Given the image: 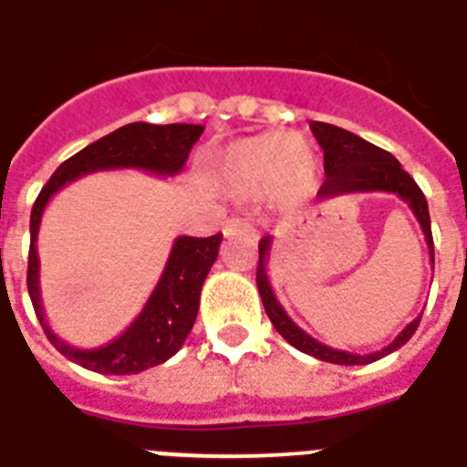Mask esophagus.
I'll return each instance as SVG.
<instances>
[{"label": "esophagus", "mask_w": 467, "mask_h": 467, "mask_svg": "<svg viewBox=\"0 0 467 467\" xmlns=\"http://www.w3.org/2000/svg\"><path fill=\"white\" fill-rule=\"evenodd\" d=\"M225 234L233 237V234H244V237H256V230H254L252 223H246L244 218H230L225 225Z\"/></svg>", "instance_id": "esophagus-1"}]
</instances>
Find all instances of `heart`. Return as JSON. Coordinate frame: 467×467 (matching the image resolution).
Returning <instances> with one entry per match:
<instances>
[{"mask_svg":"<svg viewBox=\"0 0 467 467\" xmlns=\"http://www.w3.org/2000/svg\"><path fill=\"white\" fill-rule=\"evenodd\" d=\"M215 172L230 199L268 196L275 203H293L312 187L317 155L305 136L261 134L223 148Z\"/></svg>","mask_w":467,"mask_h":467,"instance_id":"obj_1","label":"heart"}]
</instances>
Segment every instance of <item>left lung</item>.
<instances>
[{
    "label": "left lung",
    "mask_w": 467,
    "mask_h": 467,
    "mask_svg": "<svg viewBox=\"0 0 467 467\" xmlns=\"http://www.w3.org/2000/svg\"><path fill=\"white\" fill-rule=\"evenodd\" d=\"M312 134L314 139L319 141L321 150H324V172L326 182L321 184L319 196L321 199H333V196L343 194H355V192H389V194H396L398 199H403L408 203V208L412 211V215L418 218L420 227H422L424 240H427V249H430V261L434 264V240H431V223H430V208H427V199H424L422 189L415 184L410 174L400 168V162L393 158L391 153H386L374 143L359 139L352 131H345L340 127H333V124L326 122H312ZM273 237H264L259 242V266H256V285H259L261 302H264V309H266L268 319L275 326V331L287 340V343L297 348L299 352H306L317 359H324V362H331V365H369V362H377V359L391 355L393 350H398L400 345H405L412 338V333L418 331L420 319H412L410 324L405 326L403 331L398 333L393 343H389L386 348L377 352H369V355H358V352L348 350H336V348H328V345L319 343L317 338H312L309 333L302 331L297 324H295L287 312L280 306L278 297L273 293L271 280H268V256H271Z\"/></svg>",
    "instance_id": "1"
}]
</instances>
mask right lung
<instances>
[{
	"label": "right lung",
	"instance_id": "obj_1",
	"mask_svg": "<svg viewBox=\"0 0 467 467\" xmlns=\"http://www.w3.org/2000/svg\"><path fill=\"white\" fill-rule=\"evenodd\" d=\"M203 134L201 124H148L134 122L90 143L69 161H64L30 211V252H28V295L37 319L47 333L49 343L64 358L98 374H139L162 365L180 350L199 314L201 287L208 271L218 259L223 234L213 237H177L170 249L158 285L143 305L141 314L127 326V331L100 348H74L62 340L43 312L40 297V259H37V230L49 199L67 184L100 170H143L158 177H174L187 165L189 150Z\"/></svg>",
	"mask_w": 467,
	"mask_h": 467
}]
</instances>
